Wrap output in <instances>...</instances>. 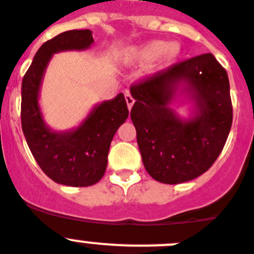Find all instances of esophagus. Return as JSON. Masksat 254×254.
Segmentation results:
<instances>
[{
  "label": "esophagus",
  "mask_w": 254,
  "mask_h": 254,
  "mask_svg": "<svg viewBox=\"0 0 254 254\" xmlns=\"http://www.w3.org/2000/svg\"><path fill=\"white\" fill-rule=\"evenodd\" d=\"M125 100H127V109H129V110H131L132 105H134V99H132V96L130 95L129 91H125Z\"/></svg>",
  "instance_id": "esophagus-1"
}]
</instances>
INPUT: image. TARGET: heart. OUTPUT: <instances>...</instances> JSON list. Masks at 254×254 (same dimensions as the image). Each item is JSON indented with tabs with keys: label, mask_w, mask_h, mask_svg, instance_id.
Wrapping results in <instances>:
<instances>
[{
	"label": "heart",
	"mask_w": 254,
	"mask_h": 254,
	"mask_svg": "<svg viewBox=\"0 0 254 254\" xmlns=\"http://www.w3.org/2000/svg\"><path fill=\"white\" fill-rule=\"evenodd\" d=\"M181 56V45L173 42L167 44L163 40H152L140 45L132 52V58L140 62H148L161 57L163 64H171Z\"/></svg>",
	"instance_id": "b5f03b06"
}]
</instances>
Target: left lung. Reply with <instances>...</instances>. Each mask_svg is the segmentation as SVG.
<instances>
[{
	"label": "left lung",
	"instance_id": "1",
	"mask_svg": "<svg viewBox=\"0 0 254 254\" xmlns=\"http://www.w3.org/2000/svg\"><path fill=\"white\" fill-rule=\"evenodd\" d=\"M194 110L189 119L169 106L179 90ZM130 118L143 164L155 181L176 185L206 172L216 161L233 122L229 78L211 53L173 64L132 84Z\"/></svg>",
	"mask_w": 254,
	"mask_h": 254
}]
</instances>
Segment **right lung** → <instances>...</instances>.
Instances as JSON below:
<instances>
[{
	"label": "right lung",
	"mask_w": 254,
	"mask_h": 254,
	"mask_svg": "<svg viewBox=\"0 0 254 254\" xmlns=\"http://www.w3.org/2000/svg\"><path fill=\"white\" fill-rule=\"evenodd\" d=\"M92 44L91 30L59 34L39 48L22 79L21 127L27 145L43 172L65 186H92L101 180L111 140L129 115L124 95L119 93L96 105L76 129L56 131L45 124L39 93L50 59L59 52L86 50Z\"/></svg>",
	"instance_id": "obj_1"
}]
</instances>
